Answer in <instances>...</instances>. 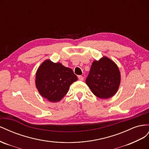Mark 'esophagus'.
I'll return each mask as SVG.
<instances>
[{"label":"esophagus","instance_id":"obj_1","mask_svg":"<svg viewBox=\"0 0 149 149\" xmlns=\"http://www.w3.org/2000/svg\"><path fill=\"white\" fill-rule=\"evenodd\" d=\"M78 78H79V80H80V81H83V80H84V77L82 75L78 76Z\"/></svg>","mask_w":149,"mask_h":149}]
</instances>
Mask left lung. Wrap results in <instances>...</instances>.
Masks as SVG:
<instances>
[{
  "label": "left lung",
  "mask_w": 149,
  "mask_h": 149,
  "mask_svg": "<svg viewBox=\"0 0 149 149\" xmlns=\"http://www.w3.org/2000/svg\"><path fill=\"white\" fill-rule=\"evenodd\" d=\"M88 87L95 96L109 99L117 92L120 83V73L116 63L107 57L92 62L86 80Z\"/></svg>",
  "instance_id": "8db88e82"
}]
</instances>
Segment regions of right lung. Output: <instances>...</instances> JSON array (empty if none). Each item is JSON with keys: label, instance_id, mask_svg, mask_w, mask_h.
Here are the masks:
<instances>
[{"label": "right lung", "instance_id": "add662e5", "mask_svg": "<svg viewBox=\"0 0 149 149\" xmlns=\"http://www.w3.org/2000/svg\"><path fill=\"white\" fill-rule=\"evenodd\" d=\"M76 80L77 77L70 68L46 60L38 68L36 86L42 97L57 102L67 94L70 86Z\"/></svg>", "mask_w": 149, "mask_h": 149}]
</instances>
